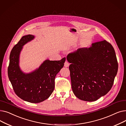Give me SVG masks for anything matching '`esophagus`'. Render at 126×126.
Returning a JSON list of instances; mask_svg holds the SVG:
<instances>
[{
    "mask_svg": "<svg viewBox=\"0 0 126 126\" xmlns=\"http://www.w3.org/2000/svg\"><path fill=\"white\" fill-rule=\"evenodd\" d=\"M69 66V63H68L67 61H66L65 62V63H64V66H65V67H68Z\"/></svg>",
    "mask_w": 126,
    "mask_h": 126,
    "instance_id": "1",
    "label": "esophagus"
}]
</instances>
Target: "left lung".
Here are the masks:
<instances>
[{"label": "left lung", "instance_id": "left-lung-1", "mask_svg": "<svg viewBox=\"0 0 126 126\" xmlns=\"http://www.w3.org/2000/svg\"><path fill=\"white\" fill-rule=\"evenodd\" d=\"M67 60L71 87L75 95L84 101H95L106 94L113 84L118 70L115 50L106 40L79 48Z\"/></svg>", "mask_w": 126, "mask_h": 126}]
</instances>
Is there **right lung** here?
Segmentation results:
<instances>
[{"mask_svg":"<svg viewBox=\"0 0 126 126\" xmlns=\"http://www.w3.org/2000/svg\"><path fill=\"white\" fill-rule=\"evenodd\" d=\"M35 38L32 35L23 36L11 50L8 77L16 95L22 100L38 103L48 98L55 88V79L63 68L65 58L60 61L46 60L38 68L24 73L19 66L20 54L23 46Z\"/></svg>","mask_w":126,"mask_h":126,"instance_id":"1","label":"right lung"}]
</instances>
